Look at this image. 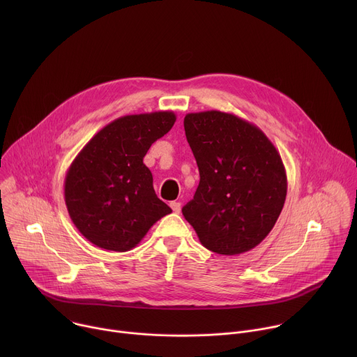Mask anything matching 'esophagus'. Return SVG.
<instances>
[{
    "mask_svg": "<svg viewBox=\"0 0 357 357\" xmlns=\"http://www.w3.org/2000/svg\"><path fill=\"white\" fill-rule=\"evenodd\" d=\"M171 208L175 213H179L181 212V203L179 202H171Z\"/></svg>",
    "mask_w": 357,
    "mask_h": 357,
    "instance_id": "obj_1",
    "label": "esophagus"
}]
</instances>
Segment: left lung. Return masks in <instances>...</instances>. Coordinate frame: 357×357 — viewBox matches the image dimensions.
Wrapping results in <instances>:
<instances>
[{"mask_svg": "<svg viewBox=\"0 0 357 357\" xmlns=\"http://www.w3.org/2000/svg\"><path fill=\"white\" fill-rule=\"evenodd\" d=\"M183 127L200 175L185 219L213 252L236 256L259 245L285 203L280 152L257 126L230 113H189Z\"/></svg>", "mask_w": 357, "mask_h": 357, "instance_id": "obj_1", "label": "left lung"}]
</instances>
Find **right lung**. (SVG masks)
Returning <instances> with one entry per match:
<instances>
[{
	"label": "right lung",
	"instance_id": "add662e5",
	"mask_svg": "<svg viewBox=\"0 0 357 357\" xmlns=\"http://www.w3.org/2000/svg\"><path fill=\"white\" fill-rule=\"evenodd\" d=\"M175 121L174 112L124 116L79 152L65 178V202L73 225L90 243L128 251L172 212L157 196L142 160Z\"/></svg>",
	"mask_w": 357,
	"mask_h": 357
}]
</instances>
